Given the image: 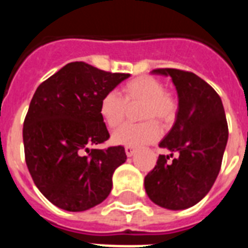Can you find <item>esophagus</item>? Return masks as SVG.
Instances as JSON below:
<instances>
[{"instance_id": "34e87169", "label": "esophagus", "mask_w": 248, "mask_h": 248, "mask_svg": "<svg viewBox=\"0 0 248 248\" xmlns=\"http://www.w3.org/2000/svg\"><path fill=\"white\" fill-rule=\"evenodd\" d=\"M124 152H126L127 157H132V155H135V149H134V148H131V147L124 148Z\"/></svg>"}]
</instances>
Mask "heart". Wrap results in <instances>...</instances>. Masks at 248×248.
Instances as JSON below:
<instances>
[{
	"label": "heart",
	"mask_w": 248,
	"mask_h": 248,
	"mask_svg": "<svg viewBox=\"0 0 248 248\" xmlns=\"http://www.w3.org/2000/svg\"><path fill=\"white\" fill-rule=\"evenodd\" d=\"M120 97L117 93H105L100 101L99 112L110 128L118 127L124 120L126 105L140 104L139 124H124L113 132L112 140L114 144L126 147L138 148L145 144L153 143L158 139L159 128L153 120L161 126L171 124L177 112V103L171 93H166L162 82L158 79L141 76L124 83L121 87Z\"/></svg>",
	"instance_id": "obj_1"
}]
</instances>
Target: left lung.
I'll list each match as a JSON object with an SVG mask.
<instances>
[{
  "mask_svg": "<svg viewBox=\"0 0 248 248\" xmlns=\"http://www.w3.org/2000/svg\"><path fill=\"white\" fill-rule=\"evenodd\" d=\"M152 73L171 77L176 89V120L159 147L177 157L169 163V155H159L144 186L155 204L185 210L210 192L219 175L228 141L227 117L217 93L192 72L161 68Z\"/></svg>",
  "mask_w": 248,
  "mask_h": 248,
  "instance_id": "1",
  "label": "left lung"
}]
</instances>
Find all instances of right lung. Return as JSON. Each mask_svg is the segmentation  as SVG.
<instances>
[{
    "label": "right lung",
    "instance_id": "add662e5",
    "mask_svg": "<svg viewBox=\"0 0 248 248\" xmlns=\"http://www.w3.org/2000/svg\"><path fill=\"white\" fill-rule=\"evenodd\" d=\"M128 73L75 62L37 87L24 120L25 162L40 192L65 211H86L112 190L124 148L90 149L109 139L99 107Z\"/></svg>",
    "mask_w": 248,
    "mask_h": 248
}]
</instances>
